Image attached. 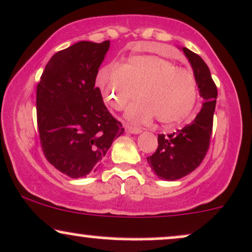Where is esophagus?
Listing matches in <instances>:
<instances>
[{
	"mask_svg": "<svg viewBox=\"0 0 252 252\" xmlns=\"http://www.w3.org/2000/svg\"><path fill=\"white\" fill-rule=\"evenodd\" d=\"M126 130L128 132H130V134H141L142 132L141 128H136V126H126Z\"/></svg>",
	"mask_w": 252,
	"mask_h": 252,
	"instance_id": "1",
	"label": "esophagus"
}]
</instances>
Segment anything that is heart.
I'll return each instance as SVG.
<instances>
[{
    "mask_svg": "<svg viewBox=\"0 0 252 252\" xmlns=\"http://www.w3.org/2000/svg\"><path fill=\"white\" fill-rule=\"evenodd\" d=\"M96 84L116 110H123L136 97L126 117L148 123L156 116L162 124L177 123L192 110L197 99L195 74L171 61L153 55H136L123 64H109L98 71Z\"/></svg>",
    "mask_w": 252,
    "mask_h": 252,
    "instance_id": "heart-1",
    "label": "heart"
}]
</instances>
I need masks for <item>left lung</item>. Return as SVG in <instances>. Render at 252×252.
Segmentation results:
<instances>
[{"label":"left lung","instance_id":"left-lung-1","mask_svg":"<svg viewBox=\"0 0 252 252\" xmlns=\"http://www.w3.org/2000/svg\"><path fill=\"white\" fill-rule=\"evenodd\" d=\"M195 74L199 95L204 102L195 120L174 134L158 135L156 153L147 157L151 170L164 181H176L189 175L202 163L210 145L217 87L207 63L201 56L183 48Z\"/></svg>","mask_w":252,"mask_h":252}]
</instances>
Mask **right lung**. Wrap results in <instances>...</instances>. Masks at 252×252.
<instances>
[{
  "mask_svg": "<svg viewBox=\"0 0 252 252\" xmlns=\"http://www.w3.org/2000/svg\"><path fill=\"white\" fill-rule=\"evenodd\" d=\"M110 42L81 41L56 53L36 90L41 147L45 158L71 178L95 172L115 138L124 132L95 87Z\"/></svg>",
  "mask_w": 252,
  "mask_h": 252,
  "instance_id": "add662e5",
  "label": "right lung"
}]
</instances>
